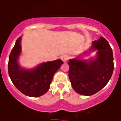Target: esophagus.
Instances as JSON below:
<instances>
[{"instance_id": "esophagus-1", "label": "esophagus", "mask_w": 121, "mask_h": 121, "mask_svg": "<svg viewBox=\"0 0 121 121\" xmlns=\"http://www.w3.org/2000/svg\"><path fill=\"white\" fill-rule=\"evenodd\" d=\"M60 58H61V59L64 62H66L68 59V56L67 55V54H63V55L61 56Z\"/></svg>"}]
</instances>
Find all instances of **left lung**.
<instances>
[{"instance_id": "left-lung-1", "label": "left lung", "mask_w": 121, "mask_h": 121, "mask_svg": "<svg viewBox=\"0 0 121 121\" xmlns=\"http://www.w3.org/2000/svg\"><path fill=\"white\" fill-rule=\"evenodd\" d=\"M93 51H96L95 57L82 59L79 56L68 62L73 88L84 96H91L102 89L111 79L114 69L113 51L106 39L100 37L93 41L91 47L82 54L87 56Z\"/></svg>"}]
</instances>
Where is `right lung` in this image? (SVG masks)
Masks as SVG:
<instances>
[{
    "label": "right lung",
    "mask_w": 121,
    "mask_h": 121,
    "mask_svg": "<svg viewBox=\"0 0 121 121\" xmlns=\"http://www.w3.org/2000/svg\"><path fill=\"white\" fill-rule=\"evenodd\" d=\"M22 36L17 39L8 61V73L14 86L27 96H41L47 92L53 76L64 64L61 59L42 62L32 68L22 67L19 59L22 52Z\"/></svg>",
    "instance_id": "right-lung-1"
}]
</instances>
